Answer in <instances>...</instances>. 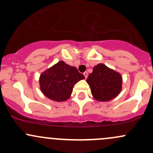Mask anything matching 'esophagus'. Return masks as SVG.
Instances as JSON below:
<instances>
[{"label":"esophagus","instance_id":"obj_1","mask_svg":"<svg viewBox=\"0 0 153 153\" xmlns=\"http://www.w3.org/2000/svg\"><path fill=\"white\" fill-rule=\"evenodd\" d=\"M83 75H84V76H85V79H86V78H87V77H88V74L87 72H85V73H83Z\"/></svg>","mask_w":153,"mask_h":153}]
</instances>
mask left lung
<instances>
[{
  "instance_id": "8db88e82",
  "label": "left lung",
  "mask_w": 153,
  "mask_h": 153,
  "mask_svg": "<svg viewBox=\"0 0 153 153\" xmlns=\"http://www.w3.org/2000/svg\"><path fill=\"white\" fill-rule=\"evenodd\" d=\"M86 81L94 99L101 102L114 99L122 88V75L102 63L94 66Z\"/></svg>"
}]
</instances>
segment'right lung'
<instances>
[{
    "label": "right lung",
    "mask_w": 153,
    "mask_h": 153,
    "mask_svg": "<svg viewBox=\"0 0 153 153\" xmlns=\"http://www.w3.org/2000/svg\"><path fill=\"white\" fill-rule=\"evenodd\" d=\"M82 79L85 76L76 68L59 61L41 73L40 90L52 101L62 102L70 99L74 85Z\"/></svg>",
    "instance_id": "1"
}]
</instances>
